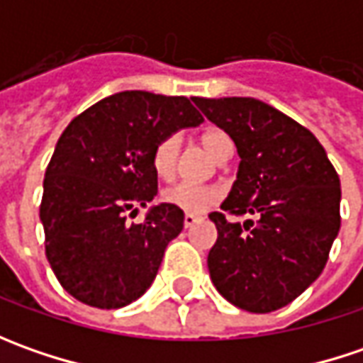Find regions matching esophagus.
<instances>
[{
    "label": "esophagus",
    "instance_id": "obj_1",
    "mask_svg": "<svg viewBox=\"0 0 363 363\" xmlns=\"http://www.w3.org/2000/svg\"><path fill=\"white\" fill-rule=\"evenodd\" d=\"M198 220H200V216H194V214H186V216H184V226H186V228H191V226H194V224H196Z\"/></svg>",
    "mask_w": 363,
    "mask_h": 363
}]
</instances>
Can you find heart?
<instances>
[{"mask_svg":"<svg viewBox=\"0 0 363 363\" xmlns=\"http://www.w3.org/2000/svg\"><path fill=\"white\" fill-rule=\"evenodd\" d=\"M202 143L206 151L218 160L226 149H232L230 137L224 131L212 129L202 137ZM182 149L179 135H167L163 137L157 145L153 147L151 153V165L153 172L160 179H172L177 165V155ZM220 200V189L214 186H191V184H175L172 188H165L161 191V202L177 208L186 214H203L212 206H216Z\"/></svg>","mask_w":363,"mask_h":363,"instance_id":"1","label":"heart"}]
</instances>
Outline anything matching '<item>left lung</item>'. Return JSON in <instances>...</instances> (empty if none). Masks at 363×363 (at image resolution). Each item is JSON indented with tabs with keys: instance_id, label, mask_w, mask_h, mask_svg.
I'll return each instance as SVG.
<instances>
[{
	"instance_id": "8db88e82",
	"label": "left lung",
	"mask_w": 363,
	"mask_h": 363,
	"mask_svg": "<svg viewBox=\"0 0 363 363\" xmlns=\"http://www.w3.org/2000/svg\"><path fill=\"white\" fill-rule=\"evenodd\" d=\"M194 103L230 135L240 157L222 210L257 216L240 224L210 214L218 228L210 279L244 311H277L325 269L342 224L340 175L313 133L274 106L250 96Z\"/></svg>"
}]
</instances>
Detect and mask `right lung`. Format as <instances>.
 Masks as SVG:
<instances>
[{"mask_svg": "<svg viewBox=\"0 0 363 363\" xmlns=\"http://www.w3.org/2000/svg\"><path fill=\"white\" fill-rule=\"evenodd\" d=\"M202 121L186 96L145 91L117 92L70 121L40 203L46 258L66 293L119 309L151 286L167 244L184 228V212L160 203L141 224H127L125 214L157 194L153 147Z\"/></svg>", "mask_w": 363, "mask_h": 363, "instance_id": "obj_1", "label": "right lung"}]
</instances>
